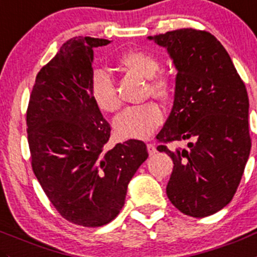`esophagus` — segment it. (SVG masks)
<instances>
[{"instance_id": "1", "label": "esophagus", "mask_w": 257, "mask_h": 257, "mask_svg": "<svg viewBox=\"0 0 257 257\" xmlns=\"http://www.w3.org/2000/svg\"><path fill=\"white\" fill-rule=\"evenodd\" d=\"M146 148H148L149 155H154V154H155V153H158V150H156L155 145H154L153 143H149L148 145H146Z\"/></svg>"}]
</instances>
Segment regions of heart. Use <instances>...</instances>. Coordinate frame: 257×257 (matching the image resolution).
<instances>
[{"instance_id":"heart-1","label":"heart","mask_w":257,"mask_h":257,"mask_svg":"<svg viewBox=\"0 0 257 257\" xmlns=\"http://www.w3.org/2000/svg\"><path fill=\"white\" fill-rule=\"evenodd\" d=\"M126 69L148 78V93L160 99H168L173 92V79L160 69V62L153 53L145 50H127L117 59ZM89 92L101 111L113 113L121 107V98L111 75L103 69H96L90 75ZM164 112L156 102L149 101L124 109L116 119L114 128L122 138L146 139L161 124Z\"/></svg>"}]
</instances>
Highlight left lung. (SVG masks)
I'll list each match as a JSON object with an SVG mask.
<instances>
[{"label": "left lung", "mask_w": 257, "mask_h": 257, "mask_svg": "<svg viewBox=\"0 0 257 257\" xmlns=\"http://www.w3.org/2000/svg\"><path fill=\"white\" fill-rule=\"evenodd\" d=\"M149 39L167 48L178 70L174 104L156 136L158 150L174 164L168 198L187 216H211L231 202L250 155L245 83L208 31L179 29ZM188 138V148L167 149Z\"/></svg>", "instance_id": "obj_1"}]
</instances>
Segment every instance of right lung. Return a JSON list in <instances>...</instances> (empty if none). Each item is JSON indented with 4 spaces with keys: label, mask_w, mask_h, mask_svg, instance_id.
Masks as SVG:
<instances>
[{
    "label": "right lung",
    "mask_w": 257,
    "mask_h": 257,
    "mask_svg": "<svg viewBox=\"0 0 257 257\" xmlns=\"http://www.w3.org/2000/svg\"><path fill=\"white\" fill-rule=\"evenodd\" d=\"M106 39L78 36L63 44L38 73L26 124L31 167L60 216L83 227H99L117 217L127 185L148 149L127 140L106 150L111 126L89 92L93 48Z\"/></svg>",
    "instance_id": "obj_1"
}]
</instances>
